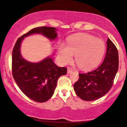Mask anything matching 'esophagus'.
<instances>
[{
	"mask_svg": "<svg viewBox=\"0 0 127 127\" xmlns=\"http://www.w3.org/2000/svg\"><path fill=\"white\" fill-rule=\"evenodd\" d=\"M73 71V69L71 67H68L67 68V73H70Z\"/></svg>",
	"mask_w": 127,
	"mask_h": 127,
	"instance_id": "34e87169",
	"label": "esophagus"
}]
</instances>
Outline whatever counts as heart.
I'll list each match as a JSON object with an SVG mask.
<instances>
[{"label": "heart", "instance_id": "obj_1", "mask_svg": "<svg viewBox=\"0 0 127 127\" xmlns=\"http://www.w3.org/2000/svg\"><path fill=\"white\" fill-rule=\"evenodd\" d=\"M106 50L104 42L89 34H78L70 37L68 46L61 45L59 52L63 63L72 61L75 54V62L82 70L95 67L101 62Z\"/></svg>", "mask_w": 127, "mask_h": 127}]
</instances>
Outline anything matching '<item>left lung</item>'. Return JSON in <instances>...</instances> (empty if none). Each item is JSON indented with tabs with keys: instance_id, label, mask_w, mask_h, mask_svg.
<instances>
[{
	"instance_id": "1",
	"label": "left lung",
	"mask_w": 127,
	"mask_h": 127,
	"mask_svg": "<svg viewBox=\"0 0 127 127\" xmlns=\"http://www.w3.org/2000/svg\"><path fill=\"white\" fill-rule=\"evenodd\" d=\"M107 51L103 62L98 67L88 73H79V78L74 84L76 94L85 101L101 98L112 88L118 70V51L109 38Z\"/></svg>"
}]
</instances>
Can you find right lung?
Wrapping results in <instances>:
<instances>
[{
	"instance_id": "add662e5",
	"label": "right lung",
	"mask_w": 127,
	"mask_h": 127,
	"mask_svg": "<svg viewBox=\"0 0 127 127\" xmlns=\"http://www.w3.org/2000/svg\"><path fill=\"white\" fill-rule=\"evenodd\" d=\"M34 33L43 34L51 40L57 37L56 29L42 26L32 29L19 37L12 51V73L18 87L27 97L34 101L43 103L53 95L58 79L67 73V68L58 67L50 57L37 63L27 62L22 57V40Z\"/></svg>"
}]
</instances>
